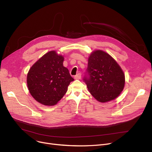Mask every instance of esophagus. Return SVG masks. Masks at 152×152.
I'll list each match as a JSON object with an SVG mask.
<instances>
[{
    "label": "esophagus",
    "instance_id": "1",
    "mask_svg": "<svg viewBox=\"0 0 152 152\" xmlns=\"http://www.w3.org/2000/svg\"><path fill=\"white\" fill-rule=\"evenodd\" d=\"M81 77V73H77L76 76H75V79H80Z\"/></svg>",
    "mask_w": 152,
    "mask_h": 152
}]
</instances>
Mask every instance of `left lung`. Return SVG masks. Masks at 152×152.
I'll return each instance as SVG.
<instances>
[{
  "label": "left lung",
  "instance_id": "8db88e82",
  "mask_svg": "<svg viewBox=\"0 0 152 152\" xmlns=\"http://www.w3.org/2000/svg\"><path fill=\"white\" fill-rule=\"evenodd\" d=\"M83 80L92 96L100 102L114 100L123 91L125 76L121 67L107 53L93 52Z\"/></svg>",
  "mask_w": 152,
  "mask_h": 152
}]
</instances>
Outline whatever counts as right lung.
Returning <instances> with one entry per match:
<instances>
[{
	"instance_id": "obj_1",
	"label": "right lung",
	"mask_w": 152,
	"mask_h": 152,
	"mask_svg": "<svg viewBox=\"0 0 152 152\" xmlns=\"http://www.w3.org/2000/svg\"><path fill=\"white\" fill-rule=\"evenodd\" d=\"M64 57L55 51L47 52L29 69L27 85L33 97L46 106L57 104L74 81L68 69L63 66Z\"/></svg>"
}]
</instances>
